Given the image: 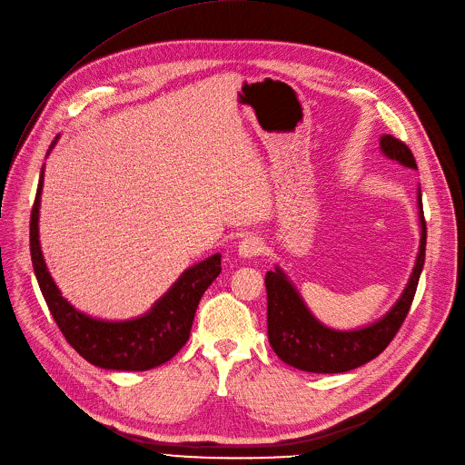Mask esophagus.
Instances as JSON below:
<instances>
[{
	"instance_id": "obj_1",
	"label": "esophagus",
	"mask_w": 465,
	"mask_h": 465,
	"mask_svg": "<svg viewBox=\"0 0 465 465\" xmlns=\"http://www.w3.org/2000/svg\"><path fill=\"white\" fill-rule=\"evenodd\" d=\"M263 241L260 239V237H256V235H246L241 242H239V246H237V252H239V256H242V258H254V256H260L262 252H263Z\"/></svg>"
}]
</instances>
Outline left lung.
I'll return each mask as SVG.
<instances>
[{
	"label": "left lung",
	"mask_w": 465,
	"mask_h": 465,
	"mask_svg": "<svg viewBox=\"0 0 465 465\" xmlns=\"http://www.w3.org/2000/svg\"><path fill=\"white\" fill-rule=\"evenodd\" d=\"M380 147L389 159L417 170L411 149L401 140L385 134L380 140ZM417 203L420 219V244L410 282L391 311L372 325L355 331H336L325 327L308 311L299 292L288 281L281 267L267 271V336L274 353L286 364L304 370V372L340 374L376 359L391 344V340L410 312L424 265L426 221L420 191Z\"/></svg>",
	"instance_id": "8db88e82"
}]
</instances>
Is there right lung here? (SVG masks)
Instances as JSON below:
<instances>
[{
	"label": "right lung",
	"mask_w": 465,
	"mask_h": 465,
	"mask_svg": "<svg viewBox=\"0 0 465 465\" xmlns=\"http://www.w3.org/2000/svg\"><path fill=\"white\" fill-rule=\"evenodd\" d=\"M52 142L50 149L55 145ZM50 153V151H48ZM45 168L41 170L35 203L29 221V251L39 288L67 342L91 364L106 370H143L170 361L191 336L198 302L205 290L221 274V254L189 267L177 282L153 304L151 311L127 322H104L89 318L61 295L45 263L39 242V207Z\"/></svg>",
	"instance_id": "add662e5"
}]
</instances>
